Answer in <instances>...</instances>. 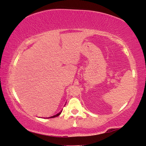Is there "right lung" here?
<instances>
[{"label":"right lung","mask_w":146,"mask_h":146,"mask_svg":"<svg viewBox=\"0 0 146 146\" xmlns=\"http://www.w3.org/2000/svg\"><path fill=\"white\" fill-rule=\"evenodd\" d=\"M61 112L62 111H60V112H59L58 113H57V114L56 115H54V116H53V117H49V118H54V117H58V115H60V113H61Z\"/></svg>","instance_id":"obj_1"}]
</instances>
